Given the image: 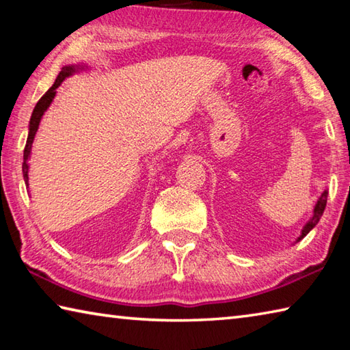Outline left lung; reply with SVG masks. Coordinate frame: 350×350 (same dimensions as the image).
<instances>
[{"label":"left lung","mask_w":350,"mask_h":350,"mask_svg":"<svg viewBox=\"0 0 350 350\" xmlns=\"http://www.w3.org/2000/svg\"><path fill=\"white\" fill-rule=\"evenodd\" d=\"M327 194H329V191L327 189H324V191L321 193V196H319V199H318V202L315 204V208H313V215H312V217L309 219V221L306 222V225H304V228L301 230V234H299V238L296 239V242H299L301 239L304 238V236L310 232V230L315 227V225L319 222V219H321V216H323V213H324V208H325V204H327Z\"/></svg>","instance_id":"left-lung-1"}]
</instances>
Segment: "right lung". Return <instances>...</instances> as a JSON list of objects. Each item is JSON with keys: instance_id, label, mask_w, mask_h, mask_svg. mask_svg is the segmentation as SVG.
Wrapping results in <instances>:
<instances>
[{"instance_id": "1", "label": "right lung", "mask_w": 350, "mask_h": 350, "mask_svg": "<svg viewBox=\"0 0 350 350\" xmlns=\"http://www.w3.org/2000/svg\"><path fill=\"white\" fill-rule=\"evenodd\" d=\"M81 69H85L83 64H77V66H75V64H72V66H64L55 79L54 85H52L49 90H47L44 96L38 100L37 105H35L32 117H31V122H29V135H27V142H26V146H25V156H23V159H25V162H23V177H25V182H26L27 187H29V183H27V180H29V163H27V161H29V157H31L32 144H33L35 134H37V131H38V125L41 122V117H43L46 109L49 108V105L52 103V100H54L55 94H57V88L62 85L63 80L68 79V77H70L75 72H79V70H81Z\"/></svg>"}]
</instances>
